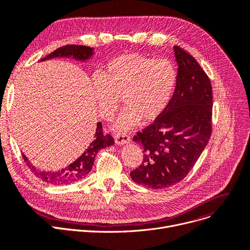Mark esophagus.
Segmentation results:
<instances>
[{
    "label": "esophagus",
    "instance_id": "esophagus-1",
    "mask_svg": "<svg viewBox=\"0 0 250 250\" xmlns=\"http://www.w3.org/2000/svg\"><path fill=\"white\" fill-rule=\"evenodd\" d=\"M114 141L117 145H125V144L129 143L130 137L125 133H117L114 135Z\"/></svg>",
    "mask_w": 250,
    "mask_h": 250
}]
</instances>
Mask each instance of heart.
<instances>
[{
    "label": "heart",
    "instance_id": "1",
    "mask_svg": "<svg viewBox=\"0 0 250 250\" xmlns=\"http://www.w3.org/2000/svg\"><path fill=\"white\" fill-rule=\"evenodd\" d=\"M176 80L171 62L130 52L109 61L101 74L93 76L91 85L104 120H110L123 98L126 108L113 125L122 132L136 126L142 118L146 123L157 120L172 97Z\"/></svg>",
    "mask_w": 250,
    "mask_h": 250
}]
</instances>
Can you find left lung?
Instances as JSON below:
<instances>
[{"mask_svg": "<svg viewBox=\"0 0 250 250\" xmlns=\"http://www.w3.org/2000/svg\"><path fill=\"white\" fill-rule=\"evenodd\" d=\"M173 48L178 64L173 96L161 115L134 137L144 159L130 177L154 189L172 187L185 178L212 134L211 81L188 52Z\"/></svg>", "mask_w": 250, "mask_h": 250, "instance_id": "1", "label": "left lung"}]
</instances>
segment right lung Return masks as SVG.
I'll return each mask as SVG.
<instances>
[{
  "label": "right lung",
  "mask_w": 250,
  "mask_h": 250,
  "mask_svg": "<svg viewBox=\"0 0 250 250\" xmlns=\"http://www.w3.org/2000/svg\"><path fill=\"white\" fill-rule=\"evenodd\" d=\"M94 55V48L85 45H76V44H68L62 46L55 51H52L50 55L46 56L41 62L47 61L54 58H72L76 61L85 62L89 60ZM114 144V139L110 135H103L102 132V124L97 123L95 135L93 140L91 141L89 146L85 149L82 155L77 158L73 163L69 166L64 167L58 171H44L33 166L30 161L27 159L23 153V159L26 162V165L33 172V174L42 179L43 182L51 186H63L70 185L77 181L84 179L88 173L91 171L93 167L95 156L98 151L104 148L112 146Z\"/></svg>",
  "instance_id": "right-lung-1"
}]
</instances>
